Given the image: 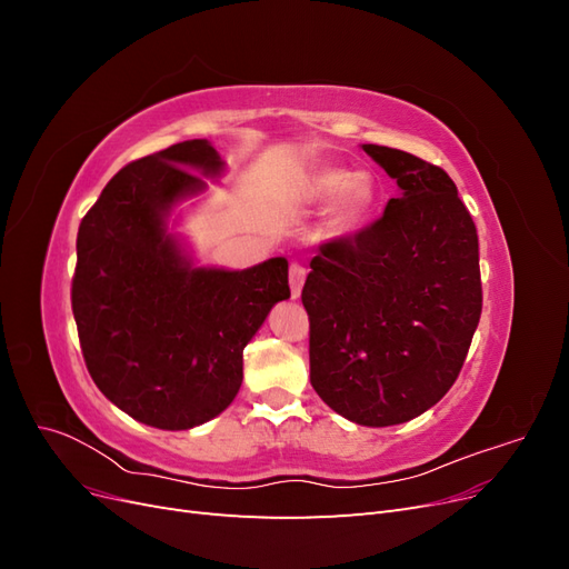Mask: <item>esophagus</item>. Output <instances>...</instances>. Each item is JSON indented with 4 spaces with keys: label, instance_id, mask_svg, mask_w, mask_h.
Wrapping results in <instances>:
<instances>
[{
    "label": "esophagus",
    "instance_id": "1",
    "mask_svg": "<svg viewBox=\"0 0 569 569\" xmlns=\"http://www.w3.org/2000/svg\"><path fill=\"white\" fill-rule=\"evenodd\" d=\"M306 282V268L301 263H291L289 266V289H291V297L299 299L301 297V287Z\"/></svg>",
    "mask_w": 569,
    "mask_h": 569
}]
</instances>
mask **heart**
<instances>
[{
  "label": "heart",
  "mask_w": 569,
  "mask_h": 569,
  "mask_svg": "<svg viewBox=\"0 0 569 569\" xmlns=\"http://www.w3.org/2000/svg\"><path fill=\"white\" fill-rule=\"evenodd\" d=\"M308 192L318 201H332L339 226H353L363 220L375 203V184L366 173H353L349 168H322L313 176Z\"/></svg>",
  "instance_id": "b5f03b06"
}]
</instances>
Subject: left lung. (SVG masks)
Instances as JSON below:
<instances>
[{
	"mask_svg": "<svg viewBox=\"0 0 569 569\" xmlns=\"http://www.w3.org/2000/svg\"><path fill=\"white\" fill-rule=\"evenodd\" d=\"M399 184L385 216L322 244L301 301L311 320V385L366 427L422 416L449 391L481 316L472 216L439 166L363 144Z\"/></svg>",
	"mask_w": 569,
	"mask_h": 569,
	"instance_id": "8db88e82",
	"label": "left lung"
}]
</instances>
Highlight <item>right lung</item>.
Here are the masks:
<instances>
[{"instance_id": "right-lung-1", "label": "right lung", "mask_w": 569, "mask_h": 569, "mask_svg": "<svg viewBox=\"0 0 569 569\" xmlns=\"http://www.w3.org/2000/svg\"><path fill=\"white\" fill-rule=\"evenodd\" d=\"M226 161L187 140L109 180L78 230L71 289L84 363L107 399L149 427L192 429L242 387V353L289 299L287 258L247 270L197 266L170 222Z\"/></svg>"}]
</instances>
